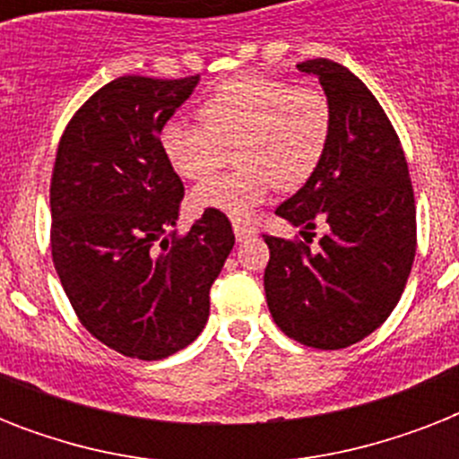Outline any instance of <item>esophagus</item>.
I'll use <instances>...</instances> for the list:
<instances>
[{"label":"esophagus","mask_w":459,"mask_h":459,"mask_svg":"<svg viewBox=\"0 0 459 459\" xmlns=\"http://www.w3.org/2000/svg\"><path fill=\"white\" fill-rule=\"evenodd\" d=\"M233 230H236V238L243 243V240H247V238H252L255 233H257V229L252 226V223L247 221H240V219H233Z\"/></svg>","instance_id":"obj_1"}]
</instances>
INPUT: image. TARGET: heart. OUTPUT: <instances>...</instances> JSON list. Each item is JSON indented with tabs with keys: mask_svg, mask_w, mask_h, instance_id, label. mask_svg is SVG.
<instances>
[{
	"mask_svg": "<svg viewBox=\"0 0 459 459\" xmlns=\"http://www.w3.org/2000/svg\"><path fill=\"white\" fill-rule=\"evenodd\" d=\"M202 126L171 121L161 150L178 176L202 180L229 157L238 169L195 187L197 209L247 216L272 193L295 190L312 178L326 154L333 109L316 85H293L272 75L230 78L200 104Z\"/></svg>",
	"mask_w": 459,
	"mask_h": 459,
	"instance_id": "obj_1",
	"label": "heart"
}]
</instances>
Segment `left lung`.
I'll return each mask as SVG.
<instances>
[{
  "instance_id": "1",
  "label": "left lung",
  "mask_w": 459,
  "mask_h": 459,
  "mask_svg": "<svg viewBox=\"0 0 459 459\" xmlns=\"http://www.w3.org/2000/svg\"><path fill=\"white\" fill-rule=\"evenodd\" d=\"M333 128L319 169L276 214L307 243L264 236L266 305L293 341L341 350L377 331L398 305L417 250V212L405 152L369 88L341 64L309 59ZM316 225L325 236L308 245Z\"/></svg>"
}]
</instances>
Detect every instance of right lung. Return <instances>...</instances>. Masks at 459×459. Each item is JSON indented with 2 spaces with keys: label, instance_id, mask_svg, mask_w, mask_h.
I'll return each instance as SVG.
<instances>
[{
  "label": "right lung",
  "instance_id": "add662e5",
  "mask_svg": "<svg viewBox=\"0 0 459 459\" xmlns=\"http://www.w3.org/2000/svg\"><path fill=\"white\" fill-rule=\"evenodd\" d=\"M200 75H121L61 135L49 187L52 259L78 319L126 357L164 359L202 333L209 288L236 245L216 209L176 236L183 183L161 131Z\"/></svg>",
  "mask_w": 459,
  "mask_h": 459
}]
</instances>
